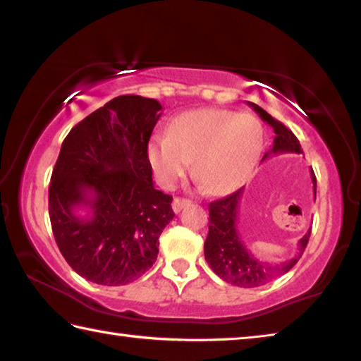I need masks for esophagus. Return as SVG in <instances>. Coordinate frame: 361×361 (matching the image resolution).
<instances>
[{"instance_id": "34e87169", "label": "esophagus", "mask_w": 361, "mask_h": 361, "mask_svg": "<svg viewBox=\"0 0 361 361\" xmlns=\"http://www.w3.org/2000/svg\"><path fill=\"white\" fill-rule=\"evenodd\" d=\"M189 204H191V200L181 199V197H175L173 202H172V209H173L175 213H178L181 209H185V207L189 205Z\"/></svg>"}]
</instances>
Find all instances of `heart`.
<instances>
[{"instance_id": "obj_1", "label": "heart", "mask_w": 361, "mask_h": 361, "mask_svg": "<svg viewBox=\"0 0 361 361\" xmlns=\"http://www.w3.org/2000/svg\"><path fill=\"white\" fill-rule=\"evenodd\" d=\"M262 145L264 129L253 114L204 108L176 116L169 137H152L146 154L162 188H175L194 161L192 173L205 191L226 194L253 172Z\"/></svg>"}]
</instances>
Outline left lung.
<instances>
[{
  "label": "left lung",
  "mask_w": 361,
  "mask_h": 361,
  "mask_svg": "<svg viewBox=\"0 0 361 361\" xmlns=\"http://www.w3.org/2000/svg\"><path fill=\"white\" fill-rule=\"evenodd\" d=\"M248 105L259 114L262 121L272 127L274 133H276L272 149L266 152L262 159H266L269 154H279V152H298V154H301V145H299V140L295 137V133L286 129L282 122L274 119L261 106L255 105L252 102H248ZM312 183L315 195L317 178L314 170ZM242 191L243 188L237 189L235 192L226 195L223 199L213 200L209 205V235L205 239L204 253L205 261L209 262L212 271L219 279H223L224 282L240 286V288H255V286L266 285L272 282L274 279L283 276L296 264L305 247H307L310 231L299 240V253L293 259L277 266L256 259L252 252L247 250L245 243L240 240L239 231H237V213H239Z\"/></svg>",
  "instance_id": "left-lung-1"
}]
</instances>
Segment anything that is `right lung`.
I'll list each match as a JSON object with an SVG mask.
<instances>
[{"label":"right lung","instance_id":"1","mask_svg":"<svg viewBox=\"0 0 361 361\" xmlns=\"http://www.w3.org/2000/svg\"><path fill=\"white\" fill-rule=\"evenodd\" d=\"M162 105L140 95L109 100L63 140L49 185V216L60 253L89 282L119 286L154 264L172 221V195L157 191L148 142ZM78 208L90 212L79 217Z\"/></svg>","mask_w":361,"mask_h":361}]
</instances>
